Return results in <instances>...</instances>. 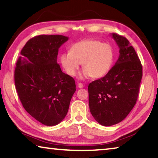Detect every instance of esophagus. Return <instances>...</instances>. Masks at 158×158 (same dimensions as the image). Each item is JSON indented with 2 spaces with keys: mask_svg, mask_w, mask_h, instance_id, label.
I'll return each instance as SVG.
<instances>
[{
  "mask_svg": "<svg viewBox=\"0 0 158 158\" xmlns=\"http://www.w3.org/2000/svg\"><path fill=\"white\" fill-rule=\"evenodd\" d=\"M77 86L80 88V89H81V88L84 87V85H83V84H81V83H78V84H77Z\"/></svg>",
  "mask_w": 158,
  "mask_h": 158,
  "instance_id": "1",
  "label": "esophagus"
}]
</instances>
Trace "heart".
<instances>
[{
    "mask_svg": "<svg viewBox=\"0 0 158 158\" xmlns=\"http://www.w3.org/2000/svg\"><path fill=\"white\" fill-rule=\"evenodd\" d=\"M114 49L109 43L97 40H84L74 44L70 51L61 53L60 64L65 73L74 76L82 63L84 69L81 77L101 78L113 65Z\"/></svg>",
    "mask_w": 158,
    "mask_h": 158,
    "instance_id": "1",
    "label": "heart"
}]
</instances>
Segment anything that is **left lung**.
Listing matches in <instances>:
<instances>
[{"instance_id": "left-lung-1", "label": "left lung", "mask_w": 158, "mask_h": 158, "mask_svg": "<svg viewBox=\"0 0 158 158\" xmlns=\"http://www.w3.org/2000/svg\"><path fill=\"white\" fill-rule=\"evenodd\" d=\"M119 48L118 59L110 71L90 83V113L104 126H111L125 119L137 102L142 78V65L135 49L125 37L111 34Z\"/></svg>"}]
</instances>
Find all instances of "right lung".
I'll list each match as a JSON object with an SVG mask.
<instances>
[{"label":"right lung","instance_id":"obj_1","mask_svg":"<svg viewBox=\"0 0 158 158\" xmlns=\"http://www.w3.org/2000/svg\"><path fill=\"white\" fill-rule=\"evenodd\" d=\"M68 40L59 35L33 37L21 51L15 68V86L23 108L47 126L63 121L76 90L74 79L57 63L58 49Z\"/></svg>","mask_w":158,"mask_h":158}]
</instances>
